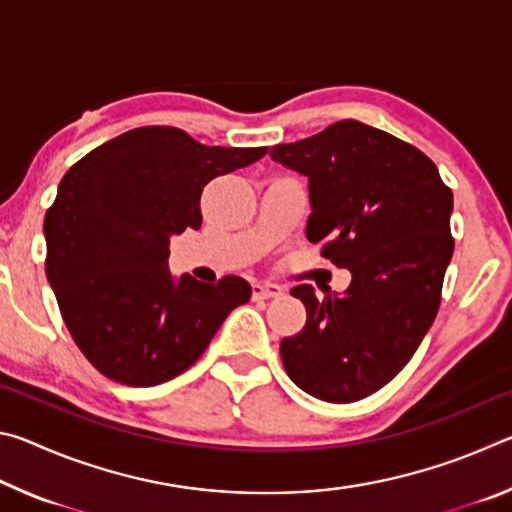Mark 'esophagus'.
I'll list each match as a JSON object with an SVG mask.
<instances>
[{"label": "esophagus", "instance_id": "1", "mask_svg": "<svg viewBox=\"0 0 512 512\" xmlns=\"http://www.w3.org/2000/svg\"><path fill=\"white\" fill-rule=\"evenodd\" d=\"M280 296L282 289L277 284H253V300H271Z\"/></svg>", "mask_w": 512, "mask_h": 512}]
</instances>
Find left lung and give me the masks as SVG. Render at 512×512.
Returning a JSON list of instances; mask_svg holds the SVG:
<instances>
[{
  "label": "left lung",
  "mask_w": 512,
  "mask_h": 512,
  "mask_svg": "<svg viewBox=\"0 0 512 512\" xmlns=\"http://www.w3.org/2000/svg\"><path fill=\"white\" fill-rule=\"evenodd\" d=\"M271 158L309 178L307 239L352 273L343 296L291 289L307 323L280 343L284 370L318 400H363L411 361L438 314L452 189L420 149L354 119L277 144Z\"/></svg>",
  "instance_id": "1"
}]
</instances>
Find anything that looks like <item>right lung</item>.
Wrapping results in <instances>:
<instances>
[{
	"label": "right lung",
	"mask_w": 512,
	"mask_h": 512,
	"mask_svg": "<svg viewBox=\"0 0 512 512\" xmlns=\"http://www.w3.org/2000/svg\"><path fill=\"white\" fill-rule=\"evenodd\" d=\"M268 146H205L173 126H142L69 167L45 214V271L74 343L101 375L155 386L194 366L250 284L167 268L169 239L203 223L201 194Z\"/></svg>",
	"instance_id": "add662e5"
}]
</instances>
